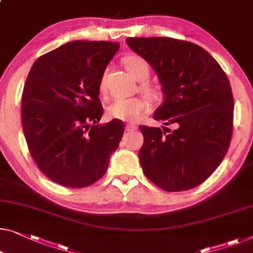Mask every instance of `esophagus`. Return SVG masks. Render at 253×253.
Listing matches in <instances>:
<instances>
[{
  "label": "esophagus",
  "mask_w": 253,
  "mask_h": 253,
  "mask_svg": "<svg viewBox=\"0 0 253 253\" xmlns=\"http://www.w3.org/2000/svg\"><path fill=\"white\" fill-rule=\"evenodd\" d=\"M137 130V126H134V124H126V131H127V132H130V131H134Z\"/></svg>",
  "instance_id": "34e87169"
}]
</instances>
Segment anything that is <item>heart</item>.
Returning <instances> with one entry per match:
<instances>
[{"label": "heart", "instance_id": "b5f03b06", "mask_svg": "<svg viewBox=\"0 0 253 253\" xmlns=\"http://www.w3.org/2000/svg\"><path fill=\"white\" fill-rule=\"evenodd\" d=\"M123 63L130 74L137 81H145L148 79L151 69H149V65L144 58L139 56H127L124 58ZM99 89L101 92L105 91L104 78L100 80ZM140 89L154 102L160 101L162 98L161 91L151 84H142ZM146 108H147V105L141 98H118L107 106L106 112L112 119L126 121V122H134L140 118L142 113L146 111Z\"/></svg>", "mask_w": 253, "mask_h": 253}]
</instances>
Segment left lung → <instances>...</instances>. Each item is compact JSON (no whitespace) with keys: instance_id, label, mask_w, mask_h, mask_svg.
I'll return each mask as SVG.
<instances>
[{"instance_id":"obj_1","label":"left lung","mask_w":253,"mask_h":253,"mask_svg":"<svg viewBox=\"0 0 253 253\" xmlns=\"http://www.w3.org/2000/svg\"><path fill=\"white\" fill-rule=\"evenodd\" d=\"M126 43L152 66L162 85L163 102L153 119L174 126H139L142 171L167 192L196 187L228 151L234 114L228 78L208 51L192 42L127 38Z\"/></svg>"}]
</instances>
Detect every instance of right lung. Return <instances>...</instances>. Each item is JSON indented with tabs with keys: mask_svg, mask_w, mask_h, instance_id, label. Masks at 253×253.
Returning a JSON list of instances; mask_svg holds the SVG:
<instances>
[{
	"mask_svg": "<svg viewBox=\"0 0 253 253\" xmlns=\"http://www.w3.org/2000/svg\"><path fill=\"white\" fill-rule=\"evenodd\" d=\"M119 49L118 42H68L40 57L25 82L21 122L29 153L65 187L99 180L123 137L122 121L99 123V83Z\"/></svg>",
	"mask_w": 253,
	"mask_h": 253,
	"instance_id": "add662e5",
	"label": "right lung"
}]
</instances>
